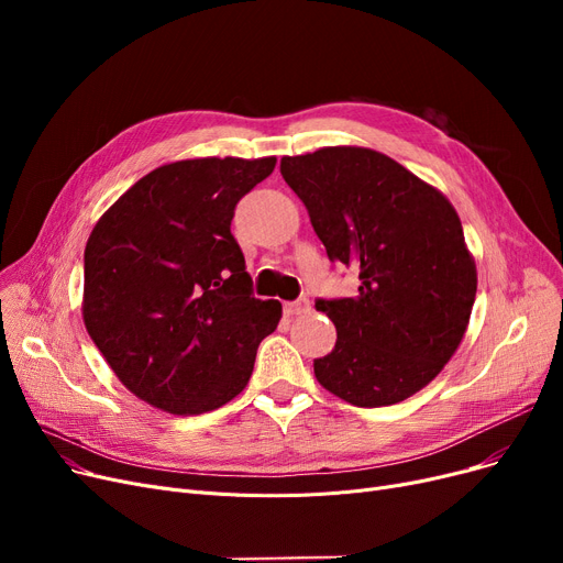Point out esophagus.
<instances>
[{
	"mask_svg": "<svg viewBox=\"0 0 563 563\" xmlns=\"http://www.w3.org/2000/svg\"><path fill=\"white\" fill-rule=\"evenodd\" d=\"M283 308L287 314H306L310 310V301L306 297H301L297 301H287Z\"/></svg>",
	"mask_w": 563,
	"mask_h": 563,
	"instance_id": "34e87169",
	"label": "esophagus"
}]
</instances>
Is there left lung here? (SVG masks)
<instances>
[{
  "mask_svg": "<svg viewBox=\"0 0 563 563\" xmlns=\"http://www.w3.org/2000/svg\"><path fill=\"white\" fill-rule=\"evenodd\" d=\"M329 260L358 272L351 299H317L335 323L314 376L335 397L376 408L408 399L448 365L467 329L477 266L452 202L369 147L283 157Z\"/></svg>",
  "mask_w": 563,
  "mask_h": 563,
  "instance_id": "8db88e82",
  "label": "left lung"
}]
</instances>
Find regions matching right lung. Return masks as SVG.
Listing matches in <instances>:
<instances>
[{"instance_id":"1","label":"right lung","mask_w":563,"mask_h":563,"mask_svg":"<svg viewBox=\"0 0 563 563\" xmlns=\"http://www.w3.org/2000/svg\"><path fill=\"white\" fill-rule=\"evenodd\" d=\"M276 157L155 168L96 223L84 251L86 331L123 386L173 416L240 395L283 306L253 297L230 232L234 207Z\"/></svg>"}]
</instances>
